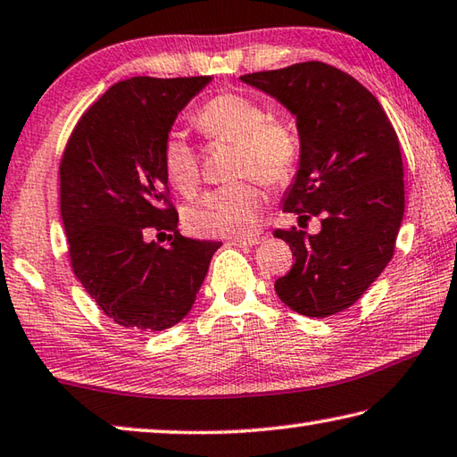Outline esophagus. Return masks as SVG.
Segmentation results:
<instances>
[{
	"mask_svg": "<svg viewBox=\"0 0 457 457\" xmlns=\"http://www.w3.org/2000/svg\"><path fill=\"white\" fill-rule=\"evenodd\" d=\"M262 242V236H250V237H234L229 239V245H239V247H253Z\"/></svg>",
	"mask_w": 457,
	"mask_h": 457,
	"instance_id": "1",
	"label": "esophagus"
}]
</instances>
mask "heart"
Wrapping results in <instances>:
<instances>
[{"label":"heart","mask_w":457,"mask_h":457,"mask_svg":"<svg viewBox=\"0 0 457 457\" xmlns=\"http://www.w3.org/2000/svg\"><path fill=\"white\" fill-rule=\"evenodd\" d=\"M194 123L207 139L234 142V176H253L279 187L294 178L302 142L292 121L273 118L252 96L221 91L197 110ZM162 163L170 184L192 194L200 184V155L178 129L162 144ZM265 197L253 181L242 179L204 194L187 210V226L207 237L252 236Z\"/></svg>","instance_id":"obj_1"}]
</instances>
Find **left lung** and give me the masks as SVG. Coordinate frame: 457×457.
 <instances>
[{
  "mask_svg": "<svg viewBox=\"0 0 457 457\" xmlns=\"http://www.w3.org/2000/svg\"><path fill=\"white\" fill-rule=\"evenodd\" d=\"M242 81L295 115L302 155L284 212L300 223L321 220L313 236L273 231L295 257L276 294L310 318L344 312L394 255L405 204L400 139L371 91L334 65L303 62L247 73Z\"/></svg>",
  "mask_w": 457,
  "mask_h": 457,
  "instance_id": "left-lung-1",
  "label": "left lung"
}]
</instances>
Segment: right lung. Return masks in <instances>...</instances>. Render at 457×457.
Listing matches in <instances>:
<instances>
[{"instance_id": "obj_1", "label": "right lung", "mask_w": 457, "mask_h": 457, "mask_svg": "<svg viewBox=\"0 0 457 457\" xmlns=\"http://www.w3.org/2000/svg\"><path fill=\"white\" fill-rule=\"evenodd\" d=\"M197 78H129L81 115L60 163V210L73 273L120 326L162 331L192 310L221 242L184 237L162 163L163 137ZM170 233V245L148 242Z\"/></svg>"}]
</instances>
